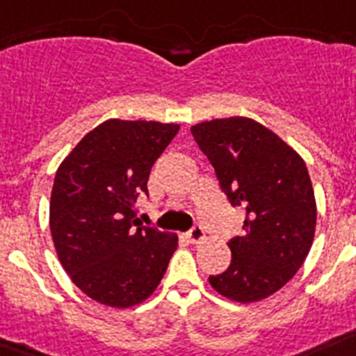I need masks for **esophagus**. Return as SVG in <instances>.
Listing matches in <instances>:
<instances>
[{"label": "esophagus", "mask_w": 356, "mask_h": 356, "mask_svg": "<svg viewBox=\"0 0 356 356\" xmlns=\"http://www.w3.org/2000/svg\"><path fill=\"white\" fill-rule=\"evenodd\" d=\"M186 236H188V240H190L191 243H197V242H200V240H204V238H206V233H204L202 225L195 224L190 231H188Z\"/></svg>", "instance_id": "obj_1"}]
</instances>
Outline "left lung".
<instances>
[{"label":"left lung","mask_w":356,"mask_h":356,"mask_svg":"<svg viewBox=\"0 0 356 356\" xmlns=\"http://www.w3.org/2000/svg\"><path fill=\"white\" fill-rule=\"evenodd\" d=\"M233 208H245L243 236L231 238V265L209 276L238 302L265 299L301 268L314 242V188L305 161L267 127L243 116L191 127Z\"/></svg>","instance_id":"8db88e82"}]
</instances>
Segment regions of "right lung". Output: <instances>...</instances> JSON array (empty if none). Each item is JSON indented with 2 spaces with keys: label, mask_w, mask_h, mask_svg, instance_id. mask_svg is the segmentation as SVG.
<instances>
[{
  "label": "right lung",
  "mask_w": 356,
  "mask_h": 356,
  "mask_svg": "<svg viewBox=\"0 0 356 356\" xmlns=\"http://www.w3.org/2000/svg\"><path fill=\"white\" fill-rule=\"evenodd\" d=\"M177 132L175 123L107 120L58 166L49 202L57 256L73 283L102 305L145 301L177 249V234L141 225L134 209Z\"/></svg>",
  "instance_id": "right-lung-1"
}]
</instances>
